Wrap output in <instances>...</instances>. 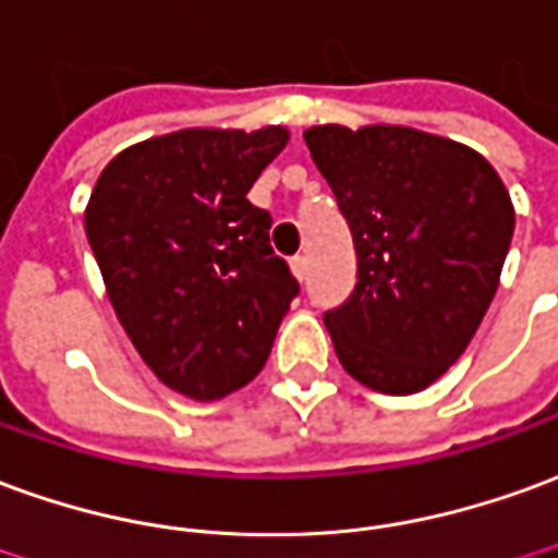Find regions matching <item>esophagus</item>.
Instances as JSON below:
<instances>
[{
	"label": "esophagus",
	"instance_id": "34e87169",
	"mask_svg": "<svg viewBox=\"0 0 558 558\" xmlns=\"http://www.w3.org/2000/svg\"><path fill=\"white\" fill-rule=\"evenodd\" d=\"M290 268H292V275H295L299 280L307 278V259H305V256H292Z\"/></svg>",
	"mask_w": 558,
	"mask_h": 558
}]
</instances>
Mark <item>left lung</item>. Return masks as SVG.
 Here are the masks:
<instances>
[{
    "mask_svg": "<svg viewBox=\"0 0 558 558\" xmlns=\"http://www.w3.org/2000/svg\"><path fill=\"white\" fill-rule=\"evenodd\" d=\"M305 144L356 247V287L323 314L335 353L365 387L420 392L465 353L496 295L508 190L471 147L408 126H314Z\"/></svg>",
    "mask_w": 558,
    "mask_h": 558,
    "instance_id": "1",
    "label": "left lung"
}]
</instances>
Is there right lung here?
<instances>
[{
    "instance_id": "obj_1",
    "label": "right lung",
    "mask_w": 558,
    "mask_h": 558,
    "mask_svg": "<svg viewBox=\"0 0 558 558\" xmlns=\"http://www.w3.org/2000/svg\"><path fill=\"white\" fill-rule=\"evenodd\" d=\"M287 130H184L114 157L84 229L108 299L166 387L214 401L263 372L299 280L247 202Z\"/></svg>"
}]
</instances>
